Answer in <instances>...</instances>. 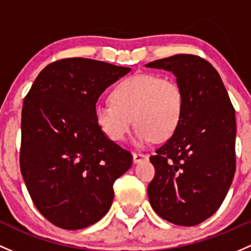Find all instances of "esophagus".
I'll return each mask as SVG.
<instances>
[{
	"mask_svg": "<svg viewBox=\"0 0 251 251\" xmlns=\"http://www.w3.org/2000/svg\"><path fill=\"white\" fill-rule=\"evenodd\" d=\"M147 158H149V156H147V154L140 153V152H134V153H133L134 163H140V162H143Z\"/></svg>",
	"mask_w": 251,
	"mask_h": 251,
	"instance_id": "34e87169",
	"label": "esophagus"
}]
</instances>
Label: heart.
Listing matches in <instances>:
<instances>
[{"mask_svg": "<svg viewBox=\"0 0 251 251\" xmlns=\"http://www.w3.org/2000/svg\"><path fill=\"white\" fill-rule=\"evenodd\" d=\"M112 105H97L94 120L110 140L120 143L136 125L138 145L169 139L181 122L185 98L175 81L157 75H134L123 79L110 94Z\"/></svg>", "mask_w": 251, "mask_h": 251, "instance_id": "obj_1", "label": "heart"}]
</instances>
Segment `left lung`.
I'll list each match as a JSON object with an SVG mask.
<instances>
[{"mask_svg": "<svg viewBox=\"0 0 251 251\" xmlns=\"http://www.w3.org/2000/svg\"><path fill=\"white\" fill-rule=\"evenodd\" d=\"M176 77L185 106L172 138L150 157V204L164 220L195 226L224 202L236 173V116L220 75L201 56L176 54L146 64Z\"/></svg>", "mask_w": 251, "mask_h": 251, "instance_id": "8db88e82", "label": "left lung"}]
</instances>
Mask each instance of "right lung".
I'll list each match as a JSON object with an SVG mask.
<instances>
[{
  "label": "right lung",
  "mask_w": 251,
  "mask_h": 251,
  "mask_svg": "<svg viewBox=\"0 0 251 251\" xmlns=\"http://www.w3.org/2000/svg\"><path fill=\"white\" fill-rule=\"evenodd\" d=\"M130 71L69 58L46 66L24 99L20 172L36 208L49 222L81 229L104 218L113 182L133 163L94 120L98 99Z\"/></svg>",
  "instance_id": "obj_1"
}]
</instances>
